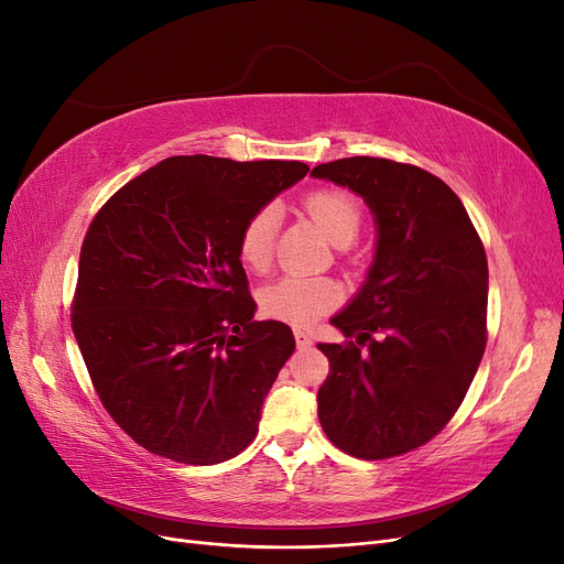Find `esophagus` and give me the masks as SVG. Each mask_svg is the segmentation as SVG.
I'll return each instance as SVG.
<instances>
[{"instance_id": "1", "label": "esophagus", "mask_w": 564, "mask_h": 564, "mask_svg": "<svg viewBox=\"0 0 564 564\" xmlns=\"http://www.w3.org/2000/svg\"><path fill=\"white\" fill-rule=\"evenodd\" d=\"M294 336H296V346H299L301 350H305V348H311V346H313V336H311L308 332L296 329V332H294Z\"/></svg>"}]
</instances>
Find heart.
Instances as JSON below:
<instances>
[{"label": "heart", "mask_w": 564, "mask_h": 564, "mask_svg": "<svg viewBox=\"0 0 564 564\" xmlns=\"http://www.w3.org/2000/svg\"><path fill=\"white\" fill-rule=\"evenodd\" d=\"M303 209L336 247H348L360 235L362 207L346 191H336V187L315 191L303 197ZM278 228L280 212L275 204H265L245 220L240 237H237V253L247 268L256 272L270 268L275 259ZM338 301L340 286L334 280L308 275H284L263 286L259 294L263 315L296 324V327L315 322L319 315L332 311Z\"/></svg>", "instance_id": "heart-1"}]
</instances>
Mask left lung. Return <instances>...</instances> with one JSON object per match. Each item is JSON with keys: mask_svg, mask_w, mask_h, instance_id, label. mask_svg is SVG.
Instances as JSON below:
<instances>
[{"mask_svg": "<svg viewBox=\"0 0 564 564\" xmlns=\"http://www.w3.org/2000/svg\"><path fill=\"white\" fill-rule=\"evenodd\" d=\"M377 218L367 282L317 344L329 377L317 416L334 445L381 460L433 440L464 402L487 346V256L452 187L414 164L346 158L313 169Z\"/></svg>", "mask_w": 564, "mask_h": 564, "instance_id": "8db88e82", "label": "left lung"}]
</instances>
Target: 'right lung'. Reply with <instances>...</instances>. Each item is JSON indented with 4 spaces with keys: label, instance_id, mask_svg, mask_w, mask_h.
Here are the masks:
<instances>
[{
    "label": "right lung",
    "instance_id": "obj_1",
    "mask_svg": "<svg viewBox=\"0 0 564 564\" xmlns=\"http://www.w3.org/2000/svg\"><path fill=\"white\" fill-rule=\"evenodd\" d=\"M311 172L303 162L176 155L94 216L73 332L108 414L148 452L212 466L245 452L296 340L253 322L237 253L245 220Z\"/></svg>",
    "mask_w": 564,
    "mask_h": 564
}]
</instances>
